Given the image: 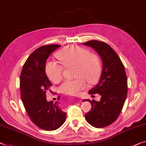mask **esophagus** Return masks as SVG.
Instances as JSON below:
<instances>
[{"label":"esophagus","mask_w":146,"mask_h":146,"mask_svg":"<svg viewBox=\"0 0 146 146\" xmlns=\"http://www.w3.org/2000/svg\"><path fill=\"white\" fill-rule=\"evenodd\" d=\"M78 102H81V100H80V99H78Z\"/></svg>","instance_id":"obj_1"}]
</instances>
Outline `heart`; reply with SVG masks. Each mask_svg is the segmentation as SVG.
Returning <instances> with one entry per match:
<instances>
[{
  "label": "heart",
  "instance_id": "heart-1",
  "mask_svg": "<svg viewBox=\"0 0 146 146\" xmlns=\"http://www.w3.org/2000/svg\"><path fill=\"white\" fill-rule=\"evenodd\" d=\"M56 57L64 66H74V80H66L60 85L62 93L68 95H77L86 87V82L95 84L100 76L101 66L98 56L89 53L84 48L78 46H66L58 51ZM46 73L51 81L57 83L62 79L63 67L53 61H49L46 65Z\"/></svg>",
  "mask_w": 146,
  "mask_h": 146
}]
</instances>
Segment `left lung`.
I'll return each instance as SVG.
<instances>
[{
    "label": "left lung",
    "mask_w": 146,
    "mask_h": 146,
    "mask_svg": "<svg viewBox=\"0 0 146 146\" xmlns=\"http://www.w3.org/2000/svg\"><path fill=\"white\" fill-rule=\"evenodd\" d=\"M83 44L93 48L102 62L99 82L89 91L91 96L98 93L101 98L98 102L84 100L91 104V110L85 117L94 127H105L117 119L126 100L128 87L125 67L115 51L105 42L90 40Z\"/></svg>",
    "instance_id": "8db88e82"
}]
</instances>
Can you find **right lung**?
<instances>
[{"label":"right lung","mask_w":146,"mask_h":146,"mask_svg":"<svg viewBox=\"0 0 146 146\" xmlns=\"http://www.w3.org/2000/svg\"><path fill=\"white\" fill-rule=\"evenodd\" d=\"M60 45L41 46L31 53L25 62L20 76L21 98L33 123L45 131H54L65 121L66 113L55 103L46 100V91L52 86L46 74V62Z\"/></svg>","instance_id":"right-lung-1"}]
</instances>
